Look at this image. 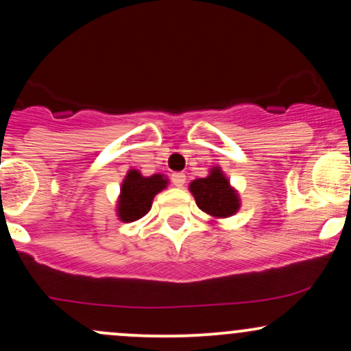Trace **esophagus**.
I'll return each mask as SVG.
<instances>
[{"mask_svg": "<svg viewBox=\"0 0 351 351\" xmlns=\"http://www.w3.org/2000/svg\"><path fill=\"white\" fill-rule=\"evenodd\" d=\"M184 181H186V176H184V173H173V175H171V183L175 184V186L181 188L184 184Z\"/></svg>", "mask_w": 351, "mask_h": 351, "instance_id": "34e87169", "label": "esophagus"}]
</instances>
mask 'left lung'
<instances>
[{
    "label": "left lung",
    "mask_w": 351,
    "mask_h": 351,
    "mask_svg": "<svg viewBox=\"0 0 351 351\" xmlns=\"http://www.w3.org/2000/svg\"><path fill=\"white\" fill-rule=\"evenodd\" d=\"M201 211L213 217H229L237 213L241 203L236 189L229 184L226 176L215 167L206 178H198L189 184Z\"/></svg>",
    "instance_id": "left-lung-1"
}]
</instances>
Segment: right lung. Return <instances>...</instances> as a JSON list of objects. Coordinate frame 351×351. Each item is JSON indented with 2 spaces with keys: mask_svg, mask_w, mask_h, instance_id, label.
Here are the masks:
<instances>
[{
  "mask_svg": "<svg viewBox=\"0 0 351 351\" xmlns=\"http://www.w3.org/2000/svg\"><path fill=\"white\" fill-rule=\"evenodd\" d=\"M168 180L163 175H153L145 178L140 171L130 170L125 176L122 188H120V198L117 204V213L123 223L140 219L150 211L152 201L156 193L167 188Z\"/></svg>",
  "mask_w": 351,
  "mask_h": 351,
  "instance_id": "right-lung-1",
  "label": "right lung"
}]
</instances>
